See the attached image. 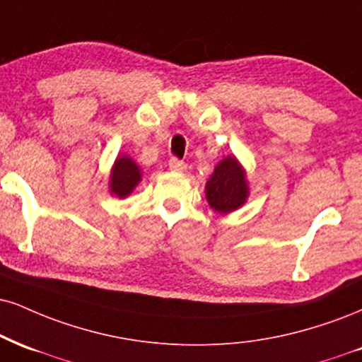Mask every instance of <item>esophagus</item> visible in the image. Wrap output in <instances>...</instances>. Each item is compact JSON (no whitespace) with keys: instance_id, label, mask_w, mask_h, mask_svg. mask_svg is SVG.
Returning a JSON list of instances; mask_svg holds the SVG:
<instances>
[{"instance_id":"esophagus-1","label":"esophagus","mask_w":362,"mask_h":362,"mask_svg":"<svg viewBox=\"0 0 362 362\" xmlns=\"http://www.w3.org/2000/svg\"><path fill=\"white\" fill-rule=\"evenodd\" d=\"M168 168L172 170V172H185L187 165H185V162H182V160H178V158H170Z\"/></svg>"}]
</instances>
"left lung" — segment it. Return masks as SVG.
<instances>
[{"label":"left lung","instance_id":"8db88e82","mask_svg":"<svg viewBox=\"0 0 362 362\" xmlns=\"http://www.w3.org/2000/svg\"><path fill=\"white\" fill-rule=\"evenodd\" d=\"M250 182L246 168L234 155H228L214 167L206 184V199L217 214H230L247 202Z\"/></svg>","mask_w":362,"mask_h":362}]
</instances>
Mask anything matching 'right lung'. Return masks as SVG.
Returning a JSON list of instances; mask_svg holds the SVG:
<instances>
[{"instance_id":"obj_1","label":"right lung","mask_w":362,"mask_h":362,"mask_svg":"<svg viewBox=\"0 0 362 362\" xmlns=\"http://www.w3.org/2000/svg\"><path fill=\"white\" fill-rule=\"evenodd\" d=\"M143 172L139 165L128 155H117L110 172V194L117 199H126L133 194L136 185L141 182Z\"/></svg>"}]
</instances>
